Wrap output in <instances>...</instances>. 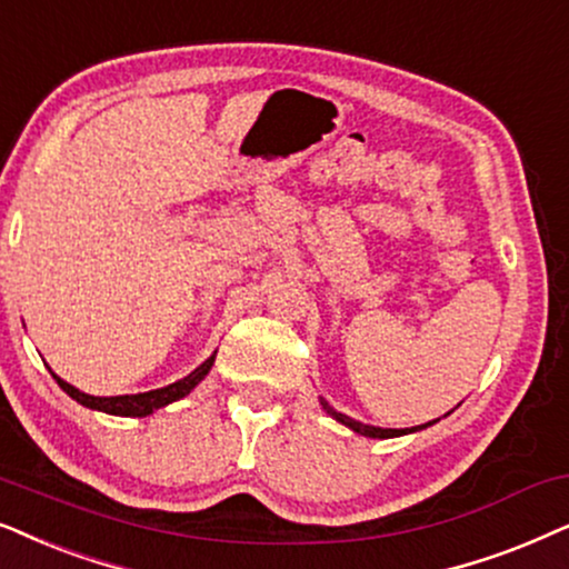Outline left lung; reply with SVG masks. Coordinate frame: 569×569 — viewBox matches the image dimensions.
Masks as SVG:
<instances>
[{
    "label": "left lung",
    "instance_id": "1",
    "mask_svg": "<svg viewBox=\"0 0 569 569\" xmlns=\"http://www.w3.org/2000/svg\"><path fill=\"white\" fill-rule=\"evenodd\" d=\"M320 406H322V411H325V413L332 416V419L343 423V427H348V429L356 431V435H361V437H369V439L403 437V435H411V431H419V429H427V427H431V421H429V423H421V427H411V429H382V427H372V423H361V421L351 419V416H346V413L336 411V408H332L325 398H320Z\"/></svg>",
    "mask_w": 569,
    "mask_h": 569
}]
</instances>
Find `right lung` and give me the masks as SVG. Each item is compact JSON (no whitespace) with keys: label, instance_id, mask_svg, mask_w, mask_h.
Listing matches in <instances>:
<instances>
[{"label":"right lung","instance_id":"1","mask_svg":"<svg viewBox=\"0 0 569 569\" xmlns=\"http://www.w3.org/2000/svg\"><path fill=\"white\" fill-rule=\"evenodd\" d=\"M216 353H218V351L210 353L208 359L202 361L200 367L194 369V372H189L187 377H181L179 382H171V385H166V388H158V390L134 392V396H111V398L88 396V392L78 390V388H74V385H70L67 380H62V377H59V375L51 372V369H49V372H51V377H54V380H57L59 388H62L72 400H78L80 406L93 408V411L111 413V416H138V419H142V416H150L153 411H158V408L173 403V400L187 398L189 392H192V390L197 388V385L206 380L210 369H213Z\"/></svg>","mask_w":569,"mask_h":569}]
</instances>
